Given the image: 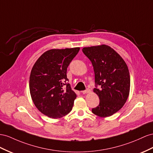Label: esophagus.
<instances>
[{"label":"esophagus","mask_w":153,"mask_h":153,"mask_svg":"<svg viewBox=\"0 0 153 153\" xmlns=\"http://www.w3.org/2000/svg\"><path fill=\"white\" fill-rule=\"evenodd\" d=\"M90 92V89H87L86 90H84V91H82V93L83 94H86V93H88Z\"/></svg>","instance_id":"34e87169"}]
</instances>
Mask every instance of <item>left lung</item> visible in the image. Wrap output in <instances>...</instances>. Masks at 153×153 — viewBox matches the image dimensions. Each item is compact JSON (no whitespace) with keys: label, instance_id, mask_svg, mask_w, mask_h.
<instances>
[{"label":"left lung","instance_id":"8db88e82","mask_svg":"<svg viewBox=\"0 0 153 153\" xmlns=\"http://www.w3.org/2000/svg\"><path fill=\"white\" fill-rule=\"evenodd\" d=\"M82 51L92 63L96 87L93 91L100 99L92 112L100 117H110L122 108L129 97L127 65L118 53L107 45L84 48Z\"/></svg>","mask_w":153,"mask_h":153}]
</instances>
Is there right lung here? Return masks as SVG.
<instances>
[{
	"label": "right lung",
	"mask_w": 153,
	"mask_h": 153,
	"mask_svg": "<svg viewBox=\"0 0 153 153\" xmlns=\"http://www.w3.org/2000/svg\"><path fill=\"white\" fill-rule=\"evenodd\" d=\"M79 48L50 49L35 63L30 77V91L35 105L49 118H60L71 111L76 94L67 78V68Z\"/></svg>",
	"instance_id": "obj_1"
}]
</instances>
